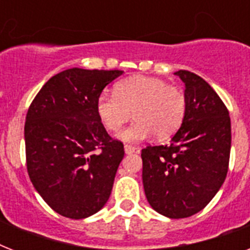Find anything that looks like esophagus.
I'll use <instances>...</instances> for the list:
<instances>
[{"instance_id": "34e87169", "label": "esophagus", "mask_w": 250, "mask_h": 250, "mask_svg": "<svg viewBox=\"0 0 250 250\" xmlns=\"http://www.w3.org/2000/svg\"><path fill=\"white\" fill-rule=\"evenodd\" d=\"M125 154H132V153L136 152V148L132 145H125Z\"/></svg>"}]
</instances>
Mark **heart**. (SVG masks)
Listing matches in <instances>:
<instances>
[{"mask_svg":"<svg viewBox=\"0 0 250 250\" xmlns=\"http://www.w3.org/2000/svg\"><path fill=\"white\" fill-rule=\"evenodd\" d=\"M186 107L179 86L143 75L121 80L114 92L104 90L96 102L98 118L110 132H118L133 115L135 122L118 135L127 143L146 140L153 133L160 140L170 137L182 125Z\"/></svg>","mask_w":250,"mask_h":250,"instance_id":"b5f03b06","label":"heart"}]
</instances>
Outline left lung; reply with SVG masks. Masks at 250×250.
Masks as SVG:
<instances>
[{"label": "left lung", "instance_id": "1", "mask_svg": "<svg viewBox=\"0 0 250 250\" xmlns=\"http://www.w3.org/2000/svg\"><path fill=\"white\" fill-rule=\"evenodd\" d=\"M186 85V115L171 144L141 150L149 205L167 218L201 211L221 189L229 171L231 119L215 90L198 75L175 72Z\"/></svg>", "mask_w": 250, "mask_h": 250}]
</instances>
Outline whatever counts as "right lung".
Wrapping results in <instances>:
<instances>
[{
  "instance_id": "add662e5",
  "label": "right lung",
  "mask_w": 250,
  "mask_h": 250,
  "mask_svg": "<svg viewBox=\"0 0 250 250\" xmlns=\"http://www.w3.org/2000/svg\"><path fill=\"white\" fill-rule=\"evenodd\" d=\"M123 71L68 68L44 84L25 117L27 170L35 189L61 215L90 217L105 206L125 157L96 111Z\"/></svg>"
}]
</instances>
